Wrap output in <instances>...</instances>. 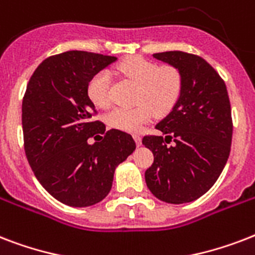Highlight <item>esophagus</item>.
Segmentation results:
<instances>
[{
  "label": "esophagus",
  "instance_id": "obj_1",
  "mask_svg": "<svg viewBox=\"0 0 255 255\" xmlns=\"http://www.w3.org/2000/svg\"><path fill=\"white\" fill-rule=\"evenodd\" d=\"M133 137H135V141L137 145H141V136L140 135H133Z\"/></svg>",
  "mask_w": 255,
  "mask_h": 255
}]
</instances>
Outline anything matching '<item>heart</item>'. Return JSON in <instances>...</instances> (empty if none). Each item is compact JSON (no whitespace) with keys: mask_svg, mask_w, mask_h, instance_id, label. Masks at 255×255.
Here are the masks:
<instances>
[{"mask_svg":"<svg viewBox=\"0 0 255 255\" xmlns=\"http://www.w3.org/2000/svg\"><path fill=\"white\" fill-rule=\"evenodd\" d=\"M116 73L137 85L132 108H115L106 120L110 127L126 132H137L156 115H167L173 110L182 92V74L173 65H157L143 57L124 59L116 67ZM111 77L107 71H99L90 79L87 95L99 108L111 104Z\"/></svg>","mask_w":255,"mask_h":255,"instance_id":"b5f03b06","label":"heart"}]
</instances>
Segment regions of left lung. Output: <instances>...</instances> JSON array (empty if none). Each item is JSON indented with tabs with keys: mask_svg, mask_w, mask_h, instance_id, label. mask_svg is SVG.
I'll list each match as a JSON object with an SVG mask.
<instances>
[{
	"mask_svg": "<svg viewBox=\"0 0 255 255\" xmlns=\"http://www.w3.org/2000/svg\"><path fill=\"white\" fill-rule=\"evenodd\" d=\"M153 57L181 71L182 92L169 115L156 124L161 135L143 137L153 153L145 182L161 201H194L214 185L229 157L233 120L228 90L198 55L164 51Z\"/></svg>",
	"mask_w": 255,
	"mask_h": 255,
	"instance_id": "1",
	"label": "left lung"
}]
</instances>
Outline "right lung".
<instances>
[{
	"label": "right lung",
	"instance_id": "1",
	"mask_svg": "<svg viewBox=\"0 0 255 255\" xmlns=\"http://www.w3.org/2000/svg\"><path fill=\"white\" fill-rule=\"evenodd\" d=\"M115 61L116 57L78 50L51 55L35 69L26 87V157L41 185L69 206L102 201L111 190L115 168L136 148L127 132L106 131L87 95L90 79ZM91 137L101 140L88 144Z\"/></svg>",
	"mask_w": 255,
	"mask_h": 255
}]
</instances>
